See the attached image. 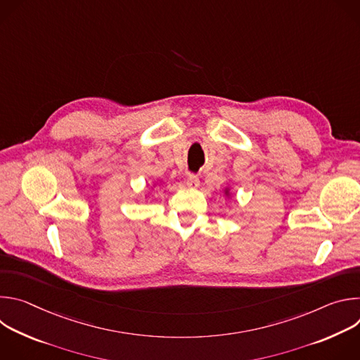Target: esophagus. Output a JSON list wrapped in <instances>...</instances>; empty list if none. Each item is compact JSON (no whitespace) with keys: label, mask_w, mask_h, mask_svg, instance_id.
Returning a JSON list of instances; mask_svg holds the SVG:
<instances>
[{"label":"esophagus","mask_w":360,"mask_h":360,"mask_svg":"<svg viewBox=\"0 0 360 360\" xmlns=\"http://www.w3.org/2000/svg\"><path fill=\"white\" fill-rule=\"evenodd\" d=\"M186 185L189 188H198L199 186V178L196 174H189L186 178Z\"/></svg>","instance_id":"obj_1"}]
</instances>
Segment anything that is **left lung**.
<instances>
[{"mask_svg": "<svg viewBox=\"0 0 360 360\" xmlns=\"http://www.w3.org/2000/svg\"><path fill=\"white\" fill-rule=\"evenodd\" d=\"M225 195H229V189H225Z\"/></svg>", "mask_w": 360, "mask_h": 360, "instance_id": "left-lung-1", "label": "left lung"}]
</instances>
